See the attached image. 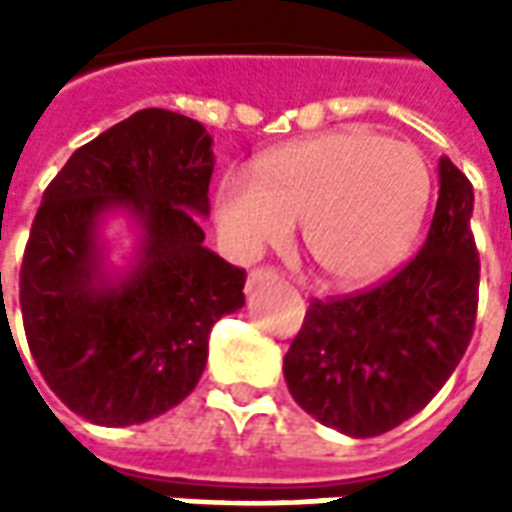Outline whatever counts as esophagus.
Segmentation results:
<instances>
[{"mask_svg":"<svg viewBox=\"0 0 512 512\" xmlns=\"http://www.w3.org/2000/svg\"><path fill=\"white\" fill-rule=\"evenodd\" d=\"M271 279H277V271H274V268H255V271L249 274V290L257 288V285H263V282H271Z\"/></svg>","mask_w":512,"mask_h":512,"instance_id":"obj_1","label":"esophagus"}]
</instances>
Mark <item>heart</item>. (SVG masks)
Here are the masks:
<instances>
[{"instance_id":"obj_1","label":"heart","mask_w":512,"mask_h":512,"mask_svg":"<svg viewBox=\"0 0 512 512\" xmlns=\"http://www.w3.org/2000/svg\"><path fill=\"white\" fill-rule=\"evenodd\" d=\"M430 202L417 147L343 128L274 147L252 175L227 172L216 224L235 255L255 257L301 222V244L323 277L356 288L386 277L414 244Z\"/></svg>"}]
</instances>
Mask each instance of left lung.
Wrapping results in <instances>:
<instances>
[{
	"label": "left lung",
	"mask_w": 512,
	"mask_h": 512,
	"mask_svg": "<svg viewBox=\"0 0 512 512\" xmlns=\"http://www.w3.org/2000/svg\"><path fill=\"white\" fill-rule=\"evenodd\" d=\"M472 211V183L441 156L439 200L419 255L378 288L312 301L282 365L310 417L354 439L381 436L452 376L477 315Z\"/></svg>",
	"instance_id": "left-lung-1"
}]
</instances>
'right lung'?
Listing matches in <instances>:
<instances>
[{
	"label": "right lung",
	"mask_w": 512,
	"mask_h": 512,
	"mask_svg": "<svg viewBox=\"0 0 512 512\" xmlns=\"http://www.w3.org/2000/svg\"><path fill=\"white\" fill-rule=\"evenodd\" d=\"M213 139L202 123L142 109L79 147L43 194L21 263L35 365L65 406L126 428L175 408L200 381L208 334L244 307V268L211 252ZM123 215L135 252L108 260Z\"/></svg>",
	"instance_id": "add662e5"
}]
</instances>
